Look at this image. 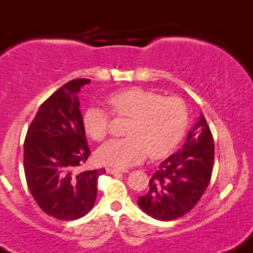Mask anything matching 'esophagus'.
Masks as SVG:
<instances>
[{"instance_id":"34e87169","label":"esophagus","mask_w":253,"mask_h":253,"mask_svg":"<svg viewBox=\"0 0 253 253\" xmlns=\"http://www.w3.org/2000/svg\"><path fill=\"white\" fill-rule=\"evenodd\" d=\"M107 172L110 173V175H114V173H126L128 172L127 170H124V169H113V168H107Z\"/></svg>"}]
</instances>
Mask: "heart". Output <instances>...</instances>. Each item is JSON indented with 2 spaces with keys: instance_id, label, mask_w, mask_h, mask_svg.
<instances>
[{
  "instance_id": "b5f03b06",
  "label": "heart",
  "mask_w": 253,
  "mask_h": 253,
  "mask_svg": "<svg viewBox=\"0 0 253 253\" xmlns=\"http://www.w3.org/2000/svg\"><path fill=\"white\" fill-rule=\"evenodd\" d=\"M117 117L129 118L126 138L110 139L96 151L101 164L128 168L140 163L147 153L153 158L171 152L182 140L189 113L178 97H163L143 88H128L112 92L106 100ZM109 114L100 106H90L82 117L86 135L102 140L108 132Z\"/></svg>"
}]
</instances>
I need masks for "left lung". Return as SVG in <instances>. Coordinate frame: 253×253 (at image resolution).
Listing matches in <instances>:
<instances>
[{"instance_id": "left-lung-1", "label": "left lung", "mask_w": 253, "mask_h": 253, "mask_svg": "<svg viewBox=\"0 0 253 253\" xmlns=\"http://www.w3.org/2000/svg\"><path fill=\"white\" fill-rule=\"evenodd\" d=\"M214 141L203 114L194 124L182 149L164 159L151 177L149 193L138 206L153 219L170 221L195 207L210 184Z\"/></svg>"}]
</instances>
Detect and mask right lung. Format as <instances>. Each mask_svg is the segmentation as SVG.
Wrapping results in <instances>:
<instances>
[{
	"label": "right lung",
	"mask_w": 253,
	"mask_h": 253,
	"mask_svg": "<svg viewBox=\"0 0 253 253\" xmlns=\"http://www.w3.org/2000/svg\"><path fill=\"white\" fill-rule=\"evenodd\" d=\"M88 78L65 83L40 106L24 144L27 185L42 210L60 220H76L95 205L104 169L77 172L90 155L78 92Z\"/></svg>",
	"instance_id": "add662e5"
}]
</instances>
